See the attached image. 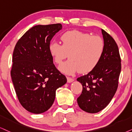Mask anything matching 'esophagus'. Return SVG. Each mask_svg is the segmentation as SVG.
<instances>
[{
    "label": "esophagus",
    "instance_id": "1",
    "mask_svg": "<svg viewBox=\"0 0 132 132\" xmlns=\"http://www.w3.org/2000/svg\"><path fill=\"white\" fill-rule=\"evenodd\" d=\"M67 80H68V83H71V82H72V81L74 80V79L73 78L69 77H67Z\"/></svg>",
    "mask_w": 132,
    "mask_h": 132
}]
</instances>
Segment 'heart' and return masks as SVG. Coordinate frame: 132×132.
I'll return each mask as SVG.
<instances>
[{"mask_svg":"<svg viewBox=\"0 0 132 132\" xmlns=\"http://www.w3.org/2000/svg\"><path fill=\"white\" fill-rule=\"evenodd\" d=\"M61 40L62 45L55 41L50 43L49 52L56 64H60L68 54L69 60L59 66L65 74H73L79 70L83 73L91 71L104 52V41L99 36L72 30L63 33Z\"/></svg>","mask_w":132,"mask_h":132,"instance_id":"heart-1","label":"heart"}]
</instances>
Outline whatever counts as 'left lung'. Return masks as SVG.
<instances>
[{
  "label": "left lung",
  "instance_id": "1",
  "mask_svg": "<svg viewBox=\"0 0 132 132\" xmlns=\"http://www.w3.org/2000/svg\"><path fill=\"white\" fill-rule=\"evenodd\" d=\"M105 44L104 52L96 67L88 74L77 78L82 85L81 94L77 98L79 107L89 113L104 109L114 96L121 70V57L114 39L101 30Z\"/></svg>",
  "mask_w": 132,
  "mask_h": 132
}]
</instances>
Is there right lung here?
I'll use <instances>...</instances> for the list:
<instances>
[{"instance_id":"obj_1","label":"right lung","mask_w":132,"mask_h":132,"mask_svg":"<svg viewBox=\"0 0 132 132\" xmlns=\"http://www.w3.org/2000/svg\"><path fill=\"white\" fill-rule=\"evenodd\" d=\"M61 29V24L35 26L15 46L11 79L19 102L30 113L48 110L55 101L56 90L67 82L49 52L51 39Z\"/></svg>"}]
</instances>
